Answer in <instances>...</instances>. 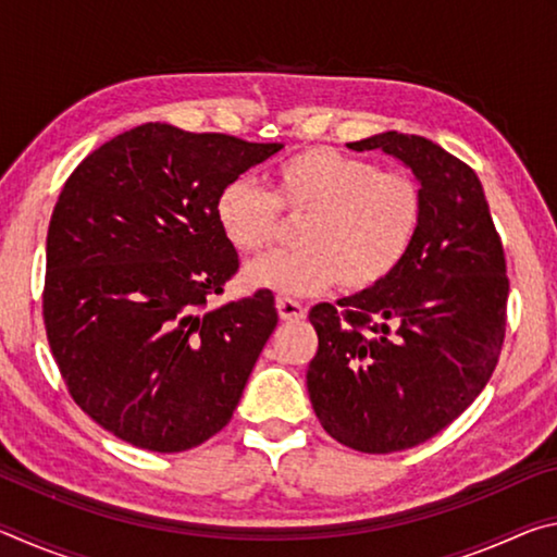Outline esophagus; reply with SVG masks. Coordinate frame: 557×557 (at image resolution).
<instances>
[{"label": "esophagus", "mask_w": 557, "mask_h": 557, "mask_svg": "<svg viewBox=\"0 0 557 557\" xmlns=\"http://www.w3.org/2000/svg\"><path fill=\"white\" fill-rule=\"evenodd\" d=\"M277 312L282 322H299V319L307 317V309L299 305L297 299H289V297H277Z\"/></svg>", "instance_id": "34e87169"}]
</instances>
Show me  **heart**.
<instances>
[{"label":"heart","mask_w":557,"mask_h":557,"mask_svg":"<svg viewBox=\"0 0 557 557\" xmlns=\"http://www.w3.org/2000/svg\"><path fill=\"white\" fill-rule=\"evenodd\" d=\"M422 188L410 174L332 147L287 157L272 174V194L252 178H233L215 215L235 250L260 252L280 240L287 221L297 248L268 252L243 272L245 285L312 295L336 280L361 292L391 277L422 225Z\"/></svg>","instance_id":"b5f03b06"}]
</instances>
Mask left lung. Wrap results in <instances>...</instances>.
<instances>
[{
  "label": "left lung",
  "mask_w": 557,
  "mask_h": 557,
  "mask_svg": "<svg viewBox=\"0 0 557 557\" xmlns=\"http://www.w3.org/2000/svg\"><path fill=\"white\" fill-rule=\"evenodd\" d=\"M348 147L410 166L425 211L391 277L312 307L319 348L307 391L336 442L388 455L451 425L492 379L506 336V258L482 182L461 159L400 132Z\"/></svg>",
  "instance_id": "obj_1"
}]
</instances>
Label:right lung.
Wrapping results in <instances>:
<instances>
[{"instance_id": "obj_1", "label": "right lung", "mask_w": 557, "mask_h": 557, "mask_svg": "<svg viewBox=\"0 0 557 557\" xmlns=\"http://www.w3.org/2000/svg\"><path fill=\"white\" fill-rule=\"evenodd\" d=\"M282 145L147 122L75 166L46 238L44 324L83 412L149 451L228 425L275 332L270 289L209 309L238 272L215 201Z\"/></svg>"}]
</instances>
